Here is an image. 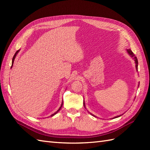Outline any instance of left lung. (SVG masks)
<instances>
[{
	"label": "left lung",
	"instance_id": "obj_1",
	"mask_svg": "<svg viewBox=\"0 0 150 150\" xmlns=\"http://www.w3.org/2000/svg\"><path fill=\"white\" fill-rule=\"evenodd\" d=\"M126 51H127V53H128V55H130V57H132V58L134 60V61H135V68H136V70H137V69H138V60H137V57L135 56V54L133 53L132 52V50H130V49H126ZM84 108H86V105H85V103H84ZM91 115H93V117H95V115H93V114H91V113H90ZM121 115H119V116H117V117H115L114 118H117V117H120ZM113 118V119H114Z\"/></svg>",
	"mask_w": 150,
	"mask_h": 150
}]
</instances>
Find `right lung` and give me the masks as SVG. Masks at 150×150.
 Returning a JSON list of instances; mask_svg holds the SVG:
<instances>
[{"mask_svg": "<svg viewBox=\"0 0 150 150\" xmlns=\"http://www.w3.org/2000/svg\"><path fill=\"white\" fill-rule=\"evenodd\" d=\"M19 51H20V50H18V51H17V52H16V53H15V55H14L13 57V59H12V64H11V68H12V66H13V62H14V60H15V57H16V56H17V53H18V52H19ZM62 104H63V101L62 102L61 106H60V108H59V110H57V111H56V112H55V113H54L53 114H52V115H51V117H53V115H55V114H57V113H58V112H59V110H60V109H61V108H62Z\"/></svg>", "mask_w": 150, "mask_h": 150, "instance_id": "1", "label": "right lung"}]
</instances>
